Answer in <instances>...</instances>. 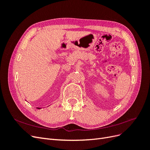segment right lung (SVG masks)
I'll list each match as a JSON object with an SVG mask.
<instances>
[{
	"label": "right lung",
	"mask_w": 150,
	"mask_h": 150,
	"mask_svg": "<svg viewBox=\"0 0 150 150\" xmlns=\"http://www.w3.org/2000/svg\"><path fill=\"white\" fill-rule=\"evenodd\" d=\"M38 108V109H40V108Z\"/></svg>",
	"instance_id": "1"
}]
</instances>
